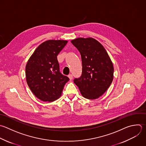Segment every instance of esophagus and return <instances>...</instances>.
<instances>
[{
	"mask_svg": "<svg viewBox=\"0 0 146 146\" xmlns=\"http://www.w3.org/2000/svg\"><path fill=\"white\" fill-rule=\"evenodd\" d=\"M68 78H69V79H70V80H72V78H73V75H72V74H69V75H68Z\"/></svg>",
	"mask_w": 146,
	"mask_h": 146,
	"instance_id": "1",
	"label": "esophagus"
}]
</instances>
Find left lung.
I'll list each match as a JSON object with an SVG mask.
<instances>
[{
  "label": "left lung",
  "mask_w": 146,
  "mask_h": 146,
  "mask_svg": "<svg viewBox=\"0 0 146 146\" xmlns=\"http://www.w3.org/2000/svg\"><path fill=\"white\" fill-rule=\"evenodd\" d=\"M71 43L79 51L82 62V75L75 78L74 82L83 97L97 99L112 82V63L103 46L93 38H77Z\"/></svg>",
  "instance_id": "8db88e82"
}]
</instances>
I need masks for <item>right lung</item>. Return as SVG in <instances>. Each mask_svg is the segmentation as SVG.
Returning a JSON list of instances; mask_svg holds the SVG:
<instances>
[{
    "mask_svg": "<svg viewBox=\"0 0 146 146\" xmlns=\"http://www.w3.org/2000/svg\"><path fill=\"white\" fill-rule=\"evenodd\" d=\"M66 40H49L42 43L29 59L26 67L29 87L40 100L53 102L61 96L69 78L60 72L57 56Z\"/></svg>",
    "mask_w": 146,
    "mask_h": 146,
    "instance_id": "right-lung-1",
    "label": "right lung"
}]
</instances>
